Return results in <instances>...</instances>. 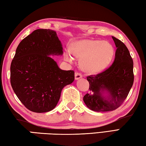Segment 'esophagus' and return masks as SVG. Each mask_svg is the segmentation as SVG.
Wrapping results in <instances>:
<instances>
[{
  "instance_id": "34e87169",
  "label": "esophagus",
  "mask_w": 146,
  "mask_h": 146,
  "mask_svg": "<svg viewBox=\"0 0 146 146\" xmlns=\"http://www.w3.org/2000/svg\"><path fill=\"white\" fill-rule=\"evenodd\" d=\"M82 77V75H81V73H75V80H78V79H80Z\"/></svg>"
}]
</instances>
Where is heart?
<instances>
[{
	"instance_id": "1",
	"label": "heart",
	"mask_w": 146,
	"mask_h": 146,
	"mask_svg": "<svg viewBox=\"0 0 146 146\" xmlns=\"http://www.w3.org/2000/svg\"><path fill=\"white\" fill-rule=\"evenodd\" d=\"M71 55L80 59V66L85 72L98 73L107 68L111 62L115 54L114 48L107 41L85 39L76 41L70 48ZM65 58L71 60L69 53Z\"/></svg>"
}]
</instances>
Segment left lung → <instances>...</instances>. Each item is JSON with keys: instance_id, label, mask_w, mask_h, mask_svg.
Returning a JSON list of instances; mask_svg holds the SVG:
<instances>
[{"instance_id": "obj_1", "label": "left lung", "mask_w": 146, "mask_h": 146, "mask_svg": "<svg viewBox=\"0 0 146 146\" xmlns=\"http://www.w3.org/2000/svg\"><path fill=\"white\" fill-rule=\"evenodd\" d=\"M112 38L117 47L112 65L102 73L87 76L90 92L83 100L87 107L95 111H110L119 108L134 81L133 62L129 50L119 39ZM104 93L108 94V98L103 96Z\"/></svg>"}]
</instances>
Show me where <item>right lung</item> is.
<instances>
[{
	"label": "right lung",
	"mask_w": 146,
	"mask_h": 146,
	"mask_svg": "<svg viewBox=\"0 0 146 146\" xmlns=\"http://www.w3.org/2000/svg\"><path fill=\"white\" fill-rule=\"evenodd\" d=\"M56 31L38 29L19 44L10 67L11 87L20 101L35 113L56 107L64 86L75 79L73 70H62L49 56L62 55Z\"/></svg>",
	"instance_id": "1"
}]
</instances>
